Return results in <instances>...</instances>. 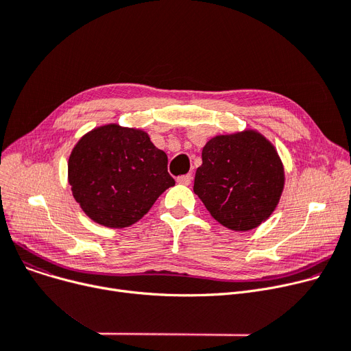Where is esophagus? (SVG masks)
Wrapping results in <instances>:
<instances>
[{
    "label": "esophagus",
    "instance_id": "34e87169",
    "mask_svg": "<svg viewBox=\"0 0 351 351\" xmlns=\"http://www.w3.org/2000/svg\"><path fill=\"white\" fill-rule=\"evenodd\" d=\"M176 180H178V183H180V185H191V182H192V175H191V173H188V175H182V176H179Z\"/></svg>",
    "mask_w": 351,
    "mask_h": 351
}]
</instances>
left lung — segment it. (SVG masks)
Returning a JSON list of instances; mask_svg holds the SVG:
<instances>
[{
  "label": "left lung",
  "mask_w": 351,
  "mask_h": 351,
  "mask_svg": "<svg viewBox=\"0 0 351 351\" xmlns=\"http://www.w3.org/2000/svg\"><path fill=\"white\" fill-rule=\"evenodd\" d=\"M285 185L280 158L259 132L220 135L202 151L193 192L220 225L246 232L266 220Z\"/></svg>",
  "instance_id": "obj_1"
}]
</instances>
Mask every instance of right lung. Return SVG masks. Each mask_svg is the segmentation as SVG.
<instances>
[{
  "label": "right lung",
  "instance_id": "obj_1",
  "mask_svg": "<svg viewBox=\"0 0 351 351\" xmlns=\"http://www.w3.org/2000/svg\"><path fill=\"white\" fill-rule=\"evenodd\" d=\"M72 195L94 222L126 228L175 185L168 156L141 129L110 123L80 139L68 162Z\"/></svg>",
  "mask_w": 351,
  "mask_h": 351
}]
</instances>
